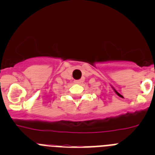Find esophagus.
Listing matches in <instances>:
<instances>
[{"label":"esophagus","mask_w":155,"mask_h":155,"mask_svg":"<svg viewBox=\"0 0 155 155\" xmlns=\"http://www.w3.org/2000/svg\"><path fill=\"white\" fill-rule=\"evenodd\" d=\"M81 80H75L74 81V83H76V84H81Z\"/></svg>","instance_id":"1"}]
</instances>
